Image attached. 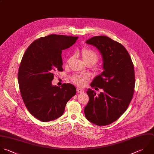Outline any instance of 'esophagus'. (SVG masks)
<instances>
[{"label": "esophagus", "mask_w": 154, "mask_h": 154, "mask_svg": "<svg viewBox=\"0 0 154 154\" xmlns=\"http://www.w3.org/2000/svg\"><path fill=\"white\" fill-rule=\"evenodd\" d=\"M77 91L78 93H81V94L84 92V90L82 89H81V88H77Z\"/></svg>", "instance_id": "esophagus-1"}]
</instances>
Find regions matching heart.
<instances>
[{"instance_id":"b5f03b06","label":"heart","mask_w":154,"mask_h":154,"mask_svg":"<svg viewBox=\"0 0 154 154\" xmlns=\"http://www.w3.org/2000/svg\"><path fill=\"white\" fill-rule=\"evenodd\" d=\"M80 55L83 62L89 66L94 65L99 60V56L98 53L94 50L88 48H83L81 52ZM72 57H71L68 60L69 62L72 60ZM88 79V76L86 74L83 75H75L73 77V82L79 86H83L86 84V82Z\"/></svg>"}]
</instances>
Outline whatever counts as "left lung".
Returning a JSON list of instances; mask_svg holds the SVG:
<instances>
[{"mask_svg":"<svg viewBox=\"0 0 154 154\" xmlns=\"http://www.w3.org/2000/svg\"><path fill=\"white\" fill-rule=\"evenodd\" d=\"M86 42L101 53L103 71L91 84L95 90L103 89L98 95L88 89L89 101L85 107L86 119L98 126L109 125L127 109L134 92V65L126 48L106 36H96Z\"/></svg>","mask_w":154,"mask_h":154,"instance_id":"left-lung-1","label":"left lung"}]
</instances>
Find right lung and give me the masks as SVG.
<instances>
[{"label": "right lung", "instance_id": "1", "mask_svg": "<svg viewBox=\"0 0 154 154\" xmlns=\"http://www.w3.org/2000/svg\"><path fill=\"white\" fill-rule=\"evenodd\" d=\"M77 36L52 34L34 41L25 51L18 81L22 99L35 118L49 122L60 117L67 102L76 94L70 83L53 86L54 73L62 71V51L72 46Z\"/></svg>", "mask_w": 154, "mask_h": 154}]
</instances>
